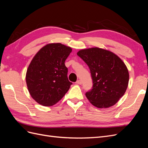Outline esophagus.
Segmentation results:
<instances>
[{
	"label": "esophagus",
	"instance_id": "1",
	"mask_svg": "<svg viewBox=\"0 0 148 148\" xmlns=\"http://www.w3.org/2000/svg\"><path fill=\"white\" fill-rule=\"evenodd\" d=\"M76 84H82V82L81 80H78V81H77V82H76Z\"/></svg>",
	"mask_w": 148,
	"mask_h": 148
}]
</instances>
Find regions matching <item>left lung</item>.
<instances>
[{
  "mask_svg": "<svg viewBox=\"0 0 148 148\" xmlns=\"http://www.w3.org/2000/svg\"><path fill=\"white\" fill-rule=\"evenodd\" d=\"M89 68L92 88L86 96L97 108L113 106L126 91L129 82L127 66L112 52L99 47L82 49L77 52Z\"/></svg>",
  "mask_w": 148,
  "mask_h": 148,
  "instance_id": "obj_1",
  "label": "left lung"
}]
</instances>
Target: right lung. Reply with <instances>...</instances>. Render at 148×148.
Returning <instances> with one entry per match:
<instances>
[{"mask_svg": "<svg viewBox=\"0 0 148 148\" xmlns=\"http://www.w3.org/2000/svg\"><path fill=\"white\" fill-rule=\"evenodd\" d=\"M72 49L60 43L42 47L30 62L26 74L28 91L38 104H56L69 91L72 83L67 77L65 61Z\"/></svg>", "mask_w": 148, "mask_h": 148, "instance_id": "right-lung-1", "label": "right lung"}]
</instances>
